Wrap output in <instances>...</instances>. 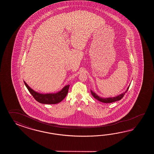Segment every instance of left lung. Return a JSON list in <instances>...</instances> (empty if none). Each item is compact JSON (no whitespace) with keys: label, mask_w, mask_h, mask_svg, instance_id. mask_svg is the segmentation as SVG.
Wrapping results in <instances>:
<instances>
[{"label":"left lung","mask_w":154,"mask_h":154,"mask_svg":"<svg viewBox=\"0 0 154 154\" xmlns=\"http://www.w3.org/2000/svg\"><path fill=\"white\" fill-rule=\"evenodd\" d=\"M129 88V86L128 87L127 89V90L125 91V92L122 94L121 95H118V96H116V97H109V98H102V97H100L98 95H96L95 92H92V91H91V93L92 95L93 96V97L94 98L97 99V100L100 101V102H103V103H112V102L117 101H119V100H121L122 98L123 97V96L125 94V93L128 91Z\"/></svg>","instance_id":"left-lung-1"}]
</instances>
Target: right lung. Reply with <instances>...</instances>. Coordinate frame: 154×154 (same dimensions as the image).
Segmentation results:
<instances>
[{"mask_svg":"<svg viewBox=\"0 0 154 154\" xmlns=\"http://www.w3.org/2000/svg\"><path fill=\"white\" fill-rule=\"evenodd\" d=\"M24 83L30 94L32 95L33 98L37 101L43 104H56L62 101L67 95L70 86L69 85H66L64 86V88H63L60 91L56 94H42L33 90L32 88H29L25 82H24Z\"/></svg>","mask_w":154,"mask_h":154,"instance_id":"right-lung-1","label":"right lung"}]
</instances>
